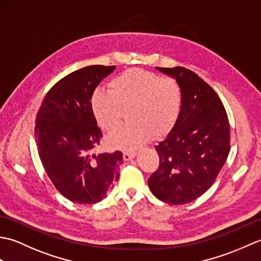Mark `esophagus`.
I'll return each mask as SVG.
<instances>
[{
  "label": "esophagus",
  "mask_w": 261,
  "mask_h": 261,
  "mask_svg": "<svg viewBox=\"0 0 261 261\" xmlns=\"http://www.w3.org/2000/svg\"><path fill=\"white\" fill-rule=\"evenodd\" d=\"M136 156V152L135 151H131V150H125L123 151V159L125 160H131L132 158H135Z\"/></svg>",
  "instance_id": "34e87169"
}]
</instances>
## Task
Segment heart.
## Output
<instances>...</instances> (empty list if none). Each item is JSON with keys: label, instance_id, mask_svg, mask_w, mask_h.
Returning a JSON list of instances; mask_svg holds the SVG:
<instances>
[{"label": "heart", "instance_id": "obj_1", "mask_svg": "<svg viewBox=\"0 0 261 261\" xmlns=\"http://www.w3.org/2000/svg\"><path fill=\"white\" fill-rule=\"evenodd\" d=\"M109 93H95L92 111L98 126L112 132L124 118L131 122L109 138L118 149H135L150 138L163 137L179 118L182 91L179 83L139 68L129 69L109 84Z\"/></svg>", "mask_w": 261, "mask_h": 261}]
</instances>
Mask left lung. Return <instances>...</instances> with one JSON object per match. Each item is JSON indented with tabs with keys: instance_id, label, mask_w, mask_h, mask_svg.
<instances>
[{
	"instance_id": "left-lung-1",
	"label": "left lung",
	"mask_w": 261,
	"mask_h": 261,
	"mask_svg": "<svg viewBox=\"0 0 261 261\" xmlns=\"http://www.w3.org/2000/svg\"><path fill=\"white\" fill-rule=\"evenodd\" d=\"M179 83V118L156 146L159 167L148 179L152 194L171 205L186 204L213 185L230 152L228 114L218 94L194 71L156 67Z\"/></svg>"
}]
</instances>
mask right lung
<instances>
[{"instance_id":"1","label":"right lung","mask_w":261,"mask_h":261,"mask_svg":"<svg viewBox=\"0 0 261 261\" xmlns=\"http://www.w3.org/2000/svg\"><path fill=\"white\" fill-rule=\"evenodd\" d=\"M115 66H87L65 76L43 98L36 119L39 157L56 190L69 201L95 204L119 179L121 151L92 154L102 131L91 99L96 86Z\"/></svg>"}]
</instances>
